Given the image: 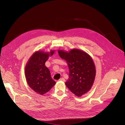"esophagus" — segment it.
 <instances>
[{
    "mask_svg": "<svg viewBox=\"0 0 125 125\" xmlns=\"http://www.w3.org/2000/svg\"><path fill=\"white\" fill-rule=\"evenodd\" d=\"M59 81H62V82H65V79L64 78H61L60 80H59Z\"/></svg>",
    "mask_w": 125,
    "mask_h": 125,
    "instance_id": "obj_1",
    "label": "esophagus"
}]
</instances>
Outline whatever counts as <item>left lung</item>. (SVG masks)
<instances>
[{
    "instance_id": "8db88e82",
    "label": "left lung",
    "mask_w": 125,
    "mask_h": 125,
    "mask_svg": "<svg viewBox=\"0 0 125 125\" xmlns=\"http://www.w3.org/2000/svg\"><path fill=\"white\" fill-rule=\"evenodd\" d=\"M58 52L60 57L66 61L69 69L66 86L78 97L86 94L91 89L96 75L95 66L91 56L76 48L69 52L58 50Z\"/></svg>"
}]
</instances>
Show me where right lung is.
Here are the masks:
<instances>
[{"instance_id":"obj_1","label":"right lung","mask_w":125,"mask_h":125,"mask_svg":"<svg viewBox=\"0 0 125 125\" xmlns=\"http://www.w3.org/2000/svg\"><path fill=\"white\" fill-rule=\"evenodd\" d=\"M54 53V50H53L49 52H35L25 66V77L29 86L41 95L47 93L56 83L51 77L49 70L45 65L49 57Z\"/></svg>"}]
</instances>
